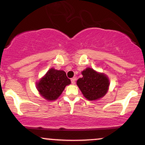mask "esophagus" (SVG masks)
<instances>
[{"label":"esophagus","instance_id":"1","mask_svg":"<svg viewBox=\"0 0 145 145\" xmlns=\"http://www.w3.org/2000/svg\"><path fill=\"white\" fill-rule=\"evenodd\" d=\"M76 78H71V84H75V83H76Z\"/></svg>","mask_w":145,"mask_h":145}]
</instances>
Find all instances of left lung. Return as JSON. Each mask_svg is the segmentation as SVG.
Listing matches in <instances>:
<instances>
[{
  "label": "left lung",
  "instance_id": "8db88e82",
  "mask_svg": "<svg viewBox=\"0 0 145 145\" xmlns=\"http://www.w3.org/2000/svg\"><path fill=\"white\" fill-rule=\"evenodd\" d=\"M82 74L83 77L78 80L77 85L86 99L95 100L106 95L109 86L107 76L96 72L91 68H86Z\"/></svg>",
  "mask_w": 145,
  "mask_h": 145
}]
</instances>
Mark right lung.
I'll list each match as a JSON object with an SVG mask.
<instances>
[{
	"label": "right lung",
	"instance_id": "1",
	"mask_svg": "<svg viewBox=\"0 0 145 145\" xmlns=\"http://www.w3.org/2000/svg\"><path fill=\"white\" fill-rule=\"evenodd\" d=\"M71 83L64 71L52 68L37 85L41 96L48 100H55L62 93L65 87Z\"/></svg>",
	"mask_w": 145,
	"mask_h": 145
}]
</instances>
